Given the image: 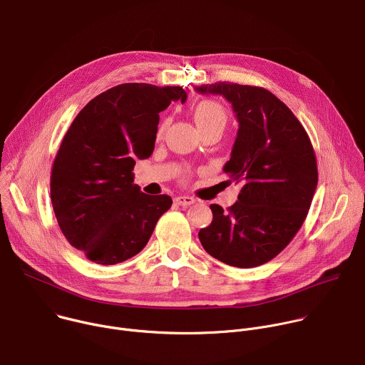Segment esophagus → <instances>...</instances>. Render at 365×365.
I'll return each mask as SVG.
<instances>
[{
  "label": "esophagus",
  "mask_w": 365,
  "mask_h": 365,
  "mask_svg": "<svg viewBox=\"0 0 365 365\" xmlns=\"http://www.w3.org/2000/svg\"><path fill=\"white\" fill-rule=\"evenodd\" d=\"M175 202L180 206H189V205H193L196 200L190 196H178V197H175Z\"/></svg>",
  "instance_id": "34e87169"
}]
</instances>
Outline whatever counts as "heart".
Masks as SVG:
<instances>
[{"label":"heart","mask_w":365,"mask_h":365,"mask_svg":"<svg viewBox=\"0 0 365 365\" xmlns=\"http://www.w3.org/2000/svg\"><path fill=\"white\" fill-rule=\"evenodd\" d=\"M193 118L196 121V125L199 129L209 128V126H225L226 123V111L225 108L213 100H203L200 101L195 110H193ZM163 130V126L160 132Z\"/></svg>","instance_id":"obj_1"}]
</instances>
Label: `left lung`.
<instances>
[{
    "label": "left lung",
    "mask_w": 365,
    "mask_h": 365,
    "mask_svg": "<svg viewBox=\"0 0 365 365\" xmlns=\"http://www.w3.org/2000/svg\"><path fill=\"white\" fill-rule=\"evenodd\" d=\"M195 90L232 104L239 129L223 172L242 185L226 212L210 205L213 219L199 240L226 265L259 267L289 244L308 215L318 183L311 140L295 114L262 87L219 81Z\"/></svg>",
    "instance_id": "left-lung-1"
}]
</instances>
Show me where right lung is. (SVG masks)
<instances>
[{
	"label": "right lung",
	"instance_id": "1",
	"mask_svg": "<svg viewBox=\"0 0 365 365\" xmlns=\"http://www.w3.org/2000/svg\"><path fill=\"white\" fill-rule=\"evenodd\" d=\"M186 97L180 86L125 83L73 120L53 163L51 203L63 235L90 261L114 265L135 257L170 209L172 197L143 193L132 170L153 153L159 113Z\"/></svg>",
	"mask_w": 365,
	"mask_h": 365
}]
</instances>
